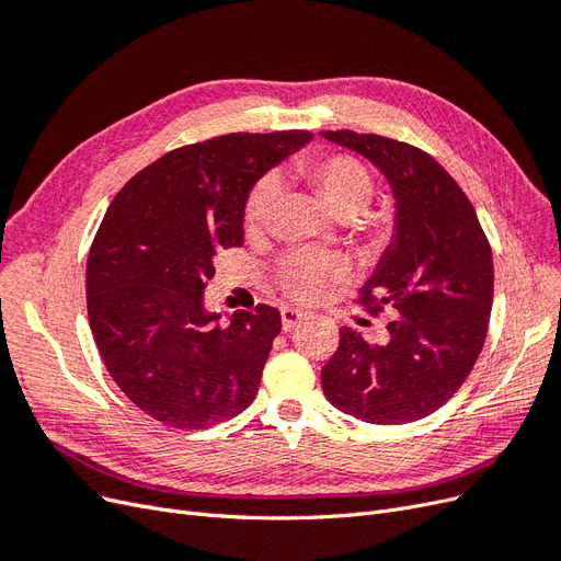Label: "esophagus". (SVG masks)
<instances>
[{
    "mask_svg": "<svg viewBox=\"0 0 561 561\" xmlns=\"http://www.w3.org/2000/svg\"><path fill=\"white\" fill-rule=\"evenodd\" d=\"M304 318H307V313L295 309V307H283L280 309V320H283V330L285 332H293Z\"/></svg>",
    "mask_w": 561,
    "mask_h": 561,
    "instance_id": "esophagus-1",
    "label": "esophagus"
}]
</instances>
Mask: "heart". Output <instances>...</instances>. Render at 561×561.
Segmentation results:
<instances>
[{
  "mask_svg": "<svg viewBox=\"0 0 561 561\" xmlns=\"http://www.w3.org/2000/svg\"><path fill=\"white\" fill-rule=\"evenodd\" d=\"M299 180L307 182L322 208L336 217L360 215L375 192V182L367 168L353 157H328L304 161L295 168ZM278 201V182L264 178L254 184L245 203V229L260 231L268 225L271 213ZM346 276V266L339 260L318 257V254L299 252L285 257L280 264V285L287 295L301 301H313L325 295L334 283Z\"/></svg>",
  "mask_w": 561,
  "mask_h": 561,
  "instance_id": "heart-1",
  "label": "heart"
}]
</instances>
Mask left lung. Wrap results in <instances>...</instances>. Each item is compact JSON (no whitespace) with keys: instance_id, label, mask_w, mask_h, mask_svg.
<instances>
[{"instance_id":"obj_1","label":"left lung","mask_w":561,"mask_h":561,"mask_svg":"<svg viewBox=\"0 0 561 561\" xmlns=\"http://www.w3.org/2000/svg\"><path fill=\"white\" fill-rule=\"evenodd\" d=\"M320 135L367 159L393 192V236L360 304L398 316L383 346L351 328L339 332V348L320 371L322 393L367 423L419 421L456 393L484 346L494 299L489 241L461 186L426 151L375 133Z\"/></svg>"}]
</instances>
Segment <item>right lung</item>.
I'll list each match as a JSON object with an SVG mask.
<instances>
[{
  "mask_svg": "<svg viewBox=\"0 0 561 561\" xmlns=\"http://www.w3.org/2000/svg\"><path fill=\"white\" fill-rule=\"evenodd\" d=\"M311 140L309 130H283L186 145L112 201L89 252V322L112 379L151 419L201 431L257 396L278 309L236 311L222 328L203 290L215 254L243 245L252 186Z\"/></svg>",
  "mask_w": 561,
  "mask_h": 561,
  "instance_id": "add662e5",
  "label": "right lung"
}]
</instances>
